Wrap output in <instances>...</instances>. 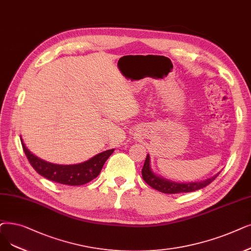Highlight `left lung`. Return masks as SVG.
<instances>
[{
    "label": "left lung",
    "instance_id": "8db88e82",
    "mask_svg": "<svg viewBox=\"0 0 251 251\" xmlns=\"http://www.w3.org/2000/svg\"><path fill=\"white\" fill-rule=\"evenodd\" d=\"M141 174H143V178L145 179V181L148 184H150L152 189L165 194H178V193H189V192H194V191L203 189L204 187L208 186L210 182H212L220 173H217L214 176L202 181H193V182L172 181L158 176L157 173L152 171L151 167V157L148 154L143 170H141Z\"/></svg>",
    "mask_w": 251,
    "mask_h": 251
}]
</instances>
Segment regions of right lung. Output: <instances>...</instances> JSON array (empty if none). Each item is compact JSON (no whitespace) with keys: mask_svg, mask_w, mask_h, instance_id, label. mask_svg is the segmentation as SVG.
<instances>
[{"mask_svg":"<svg viewBox=\"0 0 251 251\" xmlns=\"http://www.w3.org/2000/svg\"><path fill=\"white\" fill-rule=\"evenodd\" d=\"M20 140L30 165L34 167L40 176L46 177L49 180L61 184H68V186H81V184H85L99 176L105 161L115 151L114 149L104 151L89 160L79 163V164L61 165L54 164V163H50L37 157L26 148L21 136Z\"/></svg>","mask_w":251,"mask_h":251,"instance_id":"obj_1","label":"right lung"}]
</instances>
